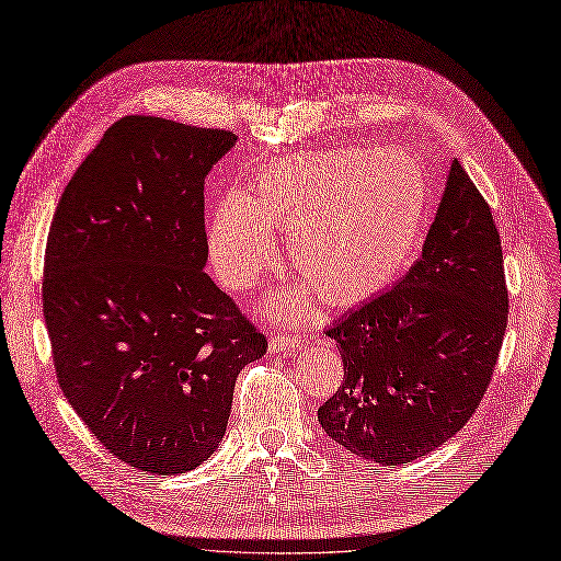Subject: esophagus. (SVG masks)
Returning a JSON list of instances; mask_svg holds the SVG:
<instances>
[{"instance_id":"1","label":"esophagus","mask_w":561,"mask_h":561,"mask_svg":"<svg viewBox=\"0 0 561 561\" xmlns=\"http://www.w3.org/2000/svg\"><path fill=\"white\" fill-rule=\"evenodd\" d=\"M300 346V340L298 337H291V335H284V333H277L270 337L267 342V348L273 351V354H286V351H294Z\"/></svg>"}]
</instances>
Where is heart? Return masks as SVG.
<instances>
[{"instance_id": "1", "label": "heart", "mask_w": 561, "mask_h": 561, "mask_svg": "<svg viewBox=\"0 0 561 561\" xmlns=\"http://www.w3.org/2000/svg\"><path fill=\"white\" fill-rule=\"evenodd\" d=\"M425 165L369 145L298 152L263 165L249 196L226 194L207 221L217 277L244 291L277 256L273 231L288 228V261L307 284L273 298L282 317H305L312 285L323 300L356 305L383 291L411 263L430 213Z\"/></svg>"}]
</instances>
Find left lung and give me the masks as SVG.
Masks as SVG:
<instances>
[{
	"instance_id": "left-lung-1",
	"label": "left lung",
	"mask_w": 561,
	"mask_h": 561,
	"mask_svg": "<svg viewBox=\"0 0 561 561\" xmlns=\"http://www.w3.org/2000/svg\"><path fill=\"white\" fill-rule=\"evenodd\" d=\"M506 321L500 231L453 159L423 256L396 286L325 330L337 342L344 381L319 409L323 432L386 467L439 448L479 409Z\"/></svg>"
}]
</instances>
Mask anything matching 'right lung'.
I'll use <instances>...</instances> for the list:
<instances>
[{
	"mask_svg": "<svg viewBox=\"0 0 561 561\" xmlns=\"http://www.w3.org/2000/svg\"><path fill=\"white\" fill-rule=\"evenodd\" d=\"M236 134L127 115L61 194L44 319L61 392L117 460L175 476L217 450L265 335L205 273L203 184Z\"/></svg>",
	"mask_w": 561,
	"mask_h": 561,
	"instance_id": "1",
	"label": "right lung"
}]
</instances>
